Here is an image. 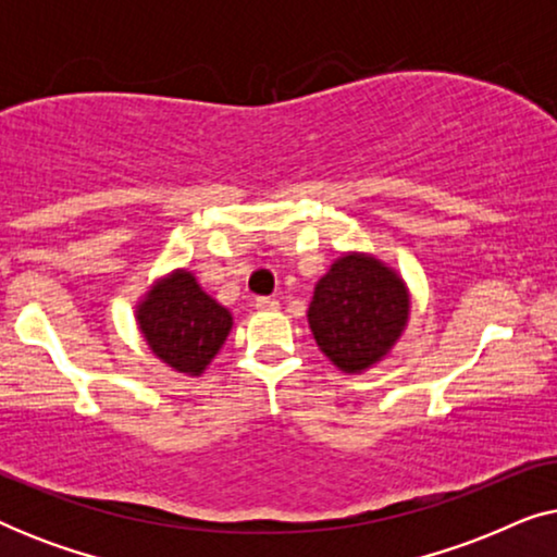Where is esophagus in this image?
I'll use <instances>...</instances> for the list:
<instances>
[{
	"label": "esophagus",
	"mask_w": 557,
	"mask_h": 557,
	"mask_svg": "<svg viewBox=\"0 0 557 557\" xmlns=\"http://www.w3.org/2000/svg\"><path fill=\"white\" fill-rule=\"evenodd\" d=\"M276 307H278V301L271 299V296H258L256 299V309H261V311H273Z\"/></svg>",
	"instance_id": "1"
}]
</instances>
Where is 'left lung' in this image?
<instances>
[{"instance_id":"1","label":"left lung","mask_w":557,"mask_h":557,"mask_svg":"<svg viewBox=\"0 0 557 557\" xmlns=\"http://www.w3.org/2000/svg\"><path fill=\"white\" fill-rule=\"evenodd\" d=\"M408 314V288L391 265L345 253L319 278L307 317L319 349L342 372H362L391 352Z\"/></svg>"}]
</instances>
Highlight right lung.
Instances as JSON below:
<instances>
[{
	"mask_svg": "<svg viewBox=\"0 0 557 557\" xmlns=\"http://www.w3.org/2000/svg\"><path fill=\"white\" fill-rule=\"evenodd\" d=\"M136 322L151 352L177 372L202 375L233 326L231 311L180 269L159 278L136 307Z\"/></svg>",
	"mask_w": 557,
	"mask_h": 557,
	"instance_id": "right-lung-1",
	"label": "right lung"
}]
</instances>
